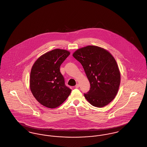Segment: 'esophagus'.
Listing matches in <instances>:
<instances>
[{"mask_svg":"<svg viewBox=\"0 0 147 147\" xmlns=\"http://www.w3.org/2000/svg\"><path fill=\"white\" fill-rule=\"evenodd\" d=\"M79 86H80L79 84H77L76 85V86H75V88H78Z\"/></svg>","mask_w":147,"mask_h":147,"instance_id":"34e87169","label":"esophagus"}]
</instances>
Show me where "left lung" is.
Returning a JSON list of instances; mask_svg holds the SVG:
<instances>
[{
  "mask_svg": "<svg viewBox=\"0 0 147 147\" xmlns=\"http://www.w3.org/2000/svg\"><path fill=\"white\" fill-rule=\"evenodd\" d=\"M73 57L83 65L90 88L84 97L93 106L102 107L116 96L121 82L118 66L104 49L87 46L77 50Z\"/></svg>",
  "mask_w": 147,
  "mask_h": 147,
  "instance_id": "1",
  "label": "left lung"
}]
</instances>
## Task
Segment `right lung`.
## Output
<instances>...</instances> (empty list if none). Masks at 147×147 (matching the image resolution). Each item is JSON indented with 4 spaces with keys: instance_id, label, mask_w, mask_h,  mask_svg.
Masks as SVG:
<instances>
[{
    "instance_id": "add662e5",
    "label": "right lung",
    "mask_w": 147,
    "mask_h": 147,
    "mask_svg": "<svg viewBox=\"0 0 147 147\" xmlns=\"http://www.w3.org/2000/svg\"><path fill=\"white\" fill-rule=\"evenodd\" d=\"M70 53L54 49L41 55L34 63L30 75V88L35 98L49 108H55L68 98L71 89L65 86L60 67Z\"/></svg>"
}]
</instances>
